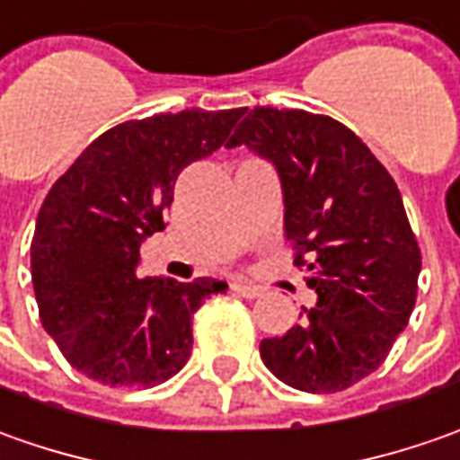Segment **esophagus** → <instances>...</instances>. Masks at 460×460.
<instances>
[{
    "mask_svg": "<svg viewBox=\"0 0 460 460\" xmlns=\"http://www.w3.org/2000/svg\"><path fill=\"white\" fill-rule=\"evenodd\" d=\"M233 291H235L237 296H243V298H258V296L263 294V288L251 286V283H243V280H235V283H233Z\"/></svg>",
    "mask_w": 460,
    "mask_h": 460,
    "instance_id": "1",
    "label": "esophagus"
}]
</instances>
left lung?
Masks as SVG:
<instances>
[{"label": "left lung", "mask_w": 460, "mask_h": 460, "mask_svg": "<svg viewBox=\"0 0 460 460\" xmlns=\"http://www.w3.org/2000/svg\"><path fill=\"white\" fill-rule=\"evenodd\" d=\"M279 169L286 240L319 301L261 357L304 393H341L387 359L418 296L420 248L390 172L332 116L255 106L227 146Z\"/></svg>", "instance_id": "obj_1"}]
</instances>
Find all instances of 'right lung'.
Returning <instances> with one entry per match:
<instances>
[{"instance_id": "right-lung-1", "label": "right lung", "mask_w": 460, "mask_h": 460, "mask_svg": "<svg viewBox=\"0 0 460 460\" xmlns=\"http://www.w3.org/2000/svg\"><path fill=\"white\" fill-rule=\"evenodd\" d=\"M245 108L156 113L95 138L52 184L32 235L40 322L70 365L108 387H154L187 365L192 316L225 280L138 279L184 166L217 151Z\"/></svg>"}]
</instances>
